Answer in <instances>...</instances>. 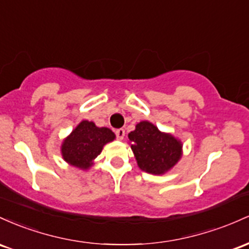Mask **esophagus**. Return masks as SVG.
I'll return each mask as SVG.
<instances>
[{"label":"esophagus","instance_id":"obj_1","mask_svg":"<svg viewBox=\"0 0 249 249\" xmlns=\"http://www.w3.org/2000/svg\"><path fill=\"white\" fill-rule=\"evenodd\" d=\"M115 134H116V138H117V139H119V140H124V135H125V132H124V129H122V128H120V129L116 130Z\"/></svg>","mask_w":249,"mask_h":249}]
</instances>
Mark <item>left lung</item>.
Wrapping results in <instances>:
<instances>
[{
    "instance_id": "1",
    "label": "left lung",
    "mask_w": 249,
    "mask_h": 249,
    "mask_svg": "<svg viewBox=\"0 0 249 249\" xmlns=\"http://www.w3.org/2000/svg\"><path fill=\"white\" fill-rule=\"evenodd\" d=\"M128 139L139 168L149 174H166L182 158L181 140L149 121L139 122Z\"/></svg>"
}]
</instances>
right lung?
<instances>
[{"label":"right lung","mask_w":249,"mask_h":249,"mask_svg":"<svg viewBox=\"0 0 249 249\" xmlns=\"http://www.w3.org/2000/svg\"><path fill=\"white\" fill-rule=\"evenodd\" d=\"M115 138L109 128L97 127L94 122L83 120L62 141L61 155L71 166L87 170L93 167L94 160L102 152L103 146Z\"/></svg>","instance_id":"add662e5"}]
</instances>
